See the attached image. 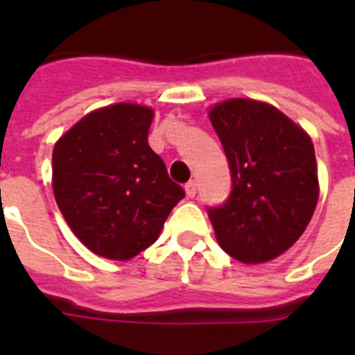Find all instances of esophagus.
Segmentation results:
<instances>
[{
	"label": "esophagus",
	"instance_id": "obj_1",
	"mask_svg": "<svg viewBox=\"0 0 355 355\" xmlns=\"http://www.w3.org/2000/svg\"><path fill=\"white\" fill-rule=\"evenodd\" d=\"M184 190H186V196H188V198H193V196L198 193V184H196L193 180H190V182L184 186Z\"/></svg>",
	"mask_w": 355,
	"mask_h": 355
}]
</instances>
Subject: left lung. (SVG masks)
Listing matches in <instances>:
<instances>
[{"instance_id": "1", "label": "left lung", "mask_w": 355, "mask_h": 355, "mask_svg": "<svg viewBox=\"0 0 355 355\" xmlns=\"http://www.w3.org/2000/svg\"><path fill=\"white\" fill-rule=\"evenodd\" d=\"M209 119L223 142L232 196L209 218L232 259L262 264L283 254L304 234L320 200L310 135L272 104L228 98Z\"/></svg>"}]
</instances>
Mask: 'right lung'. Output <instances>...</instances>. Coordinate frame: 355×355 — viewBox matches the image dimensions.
I'll return each instance as SVG.
<instances>
[{
    "label": "right lung",
    "instance_id": "1",
    "mask_svg": "<svg viewBox=\"0 0 355 355\" xmlns=\"http://www.w3.org/2000/svg\"><path fill=\"white\" fill-rule=\"evenodd\" d=\"M154 108L117 102L93 110L55 142L53 192L89 251L131 261L159 238L184 190L148 144Z\"/></svg>",
    "mask_w": 355,
    "mask_h": 355
}]
</instances>
